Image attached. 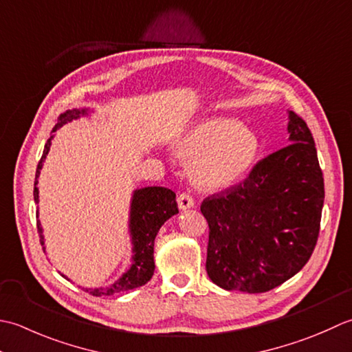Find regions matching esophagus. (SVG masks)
Returning a JSON list of instances; mask_svg holds the SVG:
<instances>
[{
  "label": "esophagus",
  "mask_w": 352,
  "mask_h": 352,
  "mask_svg": "<svg viewBox=\"0 0 352 352\" xmlns=\"http://www.w3.org/2000/svg\"><path fill=\"white\" fill-rule=\"evenodd\" d=\"M192 205H195V200H192V197L190 195H186V192H181V195L177 196V206L179 210H188V208H191Z\"/></svg>",
  "instance_id": "34e87169"
}]
</instances>
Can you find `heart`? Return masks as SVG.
<instances>
[{"instance_id":"obj_1","label":"heart","mask_w":352,"mask_h":352,"mask_svg":"<svg viewBox=\"0 0 352 352\" xmlns=\"http://www.w3.org/2000/svg\"><path fill=\"white\" fill-rule=\"evenodd\" d=\"M175 152L191 164L192 181L204 190L228 188L245 177L260 152L258 136L240 121L214 117L179 136Z\"/></svg>"}]
</instances>
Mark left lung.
Listing matches in <instances>:
<instances>
[{"label":"left lung","mask_w":352,"mask_h":352,"mask_svg":"<svg viewBox=\"0 0 352 352\" xmlns=\"http://www.w3.org/2000/svg\"><path fill=\"white\" fill-rule=\"evenodd\" d=\"M289 146L241 184L206 197V274L225 290L264 293L302 269L316 246L324 176L305 121L289 111Z\"/></svg>","instance_id":"left-lung-1"}]
</instances>
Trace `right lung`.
<instances>
[{
  "instance_id": "right-lung-1",
  "label": "right lung",
  "mask_w": 352,
  "mask_h": 352,
  "mask_svg": "<svg viewBox=\"0 0 352 352\" xmlns=\"http://www.w3.org/2000/svg\"><path fill=\"white\" fill-rule=\"evenodd\" d=\"M92 111L88 107H82V109H69L63 112L57 120V124L53 127V133L57 129L63 124L69 123V121L77 120L80 117L89 116ZM52 135L47 141L44 147V153H42L41 161L36 168V177H34V204H39V188H38V177L41 175L42 166H44L45 157L50 152V146H52ZM177 204H176V195L168 188L164 186H144V188H138L133 191L132 202H131V216H129V232H131L132 239V266L129 267L123 275H121L116 283H112L107 287H100V289H85L92 296H109L116 295V293L127 292L136 289V287L144 285L150 281L155 272V260H153V246L156 234L160 228L166 223V221L177 214ZM36 219H38V232L41 239L42 249L45 252V240L44 234H42V226L39 221V214L36 212ZM67 278L65 275H62ZM68 279V278H67ZM69 281V279H68Z\"/></svg>"
}]
</instances>
